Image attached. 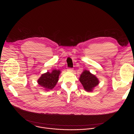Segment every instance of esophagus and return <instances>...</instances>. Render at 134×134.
<instances>
[{
  "instance_id": "esophagus-1",
  "label": "esophagus",
  "mask_w": 134,
  "mask_h": 134,
  "mask_svg": "<svg viewBox=\"0 0 134 134\" xmlns=\"http://www.w3.org/2000/svg\"><path fill=\"white\" fill-rule=\"evenodd\" d=\"M67 71H69V72H72L73 69H72V68H68V69H67Z\"/></svg>"
}]
</instances>
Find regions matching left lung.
Masks as SVG:
<instances>
[{"label": "left lung", "instance_id": "obj_1", "mask_svg": "<svg viewBox=\"0 0 134 134\" xmlns=\"http://www.w3.org/2000/svg\"><path fill=\"white\" fill-rule=\"evenodd\" d=\"M84 89L86 92H92L94 88L99 84V80L95 75L89 70H84L79 79Z\"/></svg>", "mask_w": 134, "mask_h": 134}]
</instances>
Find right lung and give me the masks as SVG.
Listing matches in <instances>:
<instances>
[{"label":"right lung","mask_w":134,"mask_h":134,"mask_svg":"<svg viewBox=\"0 0 134 134\" xmlns=\"http://www.w3.org/2000/svg\"><path fill=\"white\" fill-rule=\"evenodd\" d=\"M61 71L54 69L51 72L47 71L41 75L37 80V83L45 91H49L54 88L59 80Z\"/></svg>","instance_id":"add662e5"}]
</instances>
